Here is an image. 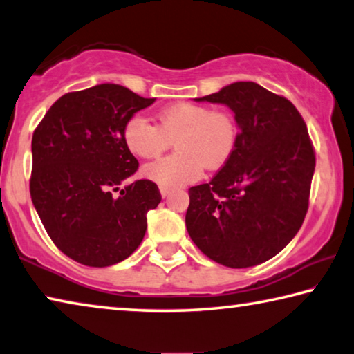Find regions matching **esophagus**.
Wrapping results in <instances>:
<instances>
[{"instance_id": "obj_1", "label": "esophagus", "mask_w": 354, "mask_h": 354, "mask_svg": "<svg viewBox=\"0 0 354 354\" xmlns=\"http://www.w3.org/2000/svg\"><path fill=\"white\" fill-rule=\"evenodd\" d=\"M160 192H161V196H162V198H167V196H169V193H171V189H169V188H166V187H161V188H160Z\"/></svg>"}]
</instances>
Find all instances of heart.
<instances>
[{"mask_svg": "<svg viewBox=\"0 0 354 354\" xmlns=\"http://www.w3.org/2000/svg\"><path fill=\"white\" fill-rule=\"evenodd\" d=\"M158 124L144 115H133L124 124L127 149L139 158H153L162 153L171 140L176 153L144 166L149 180L166 188H180L210 171L226 165L237 145L239 128L226 109H210L193 102H177L156 113Z\"/></svg>", "mask_w": 354, "mask_h": 354, "instance_id": "b5f03b06", "label": "heart"}]
</instances>
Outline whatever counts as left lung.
I'll return each mask as SVG.
<instances>
[{
  "label": "left lung",
  "instance_id": "8db88e82",
  "mask_svg": "<svg viewBox=\"0 0 354 354\" xmlns=\"http://www.w3.org/2000/svg\"><path fill=\"white\" fill-rule=\"evenodd\" d=\"M196 101L230 107L239 138L215 177L188 189V234L215 263L252 268L280 253L306 218L315 172L307 124L291 101L254 82Z\"/></svg>",
  "mask_w": 354,
  "mask_h": 354
}]
</instances>
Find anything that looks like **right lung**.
<instances>
[{
    "label": "right lung",
    "mask_w": 354,
    "mask_h": 354,
    "mask_svg": "<svg viewBox=\"0 0 354 354\" xmlns=\"http://www.w3.org/2000/svg\"><path fill=\"white\" fill-rule=\"evenodd\" d=\"M155 102L127 86L101 84L53 102L32 133L30 193L58 250L88 268H107L140 245L147 212L160 204L155 182H123L139 162L124 124Z\"/></svg>",
    "instance_id": "obj_1"
}]
</instances>
